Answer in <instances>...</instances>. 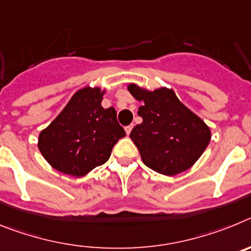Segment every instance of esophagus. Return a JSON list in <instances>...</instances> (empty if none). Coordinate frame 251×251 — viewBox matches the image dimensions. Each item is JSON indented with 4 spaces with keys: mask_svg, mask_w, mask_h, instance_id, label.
Returning a JSON list of instances; mask_svg holds the SVG:
<instances>
[{
    "mask_svg": "<svg viewBox=\"0 0 251 251\" xmlns=\"http://www.w3.org/2000/svg\"><path fill=\"white\" fill-rule=\"evenodd\" d=\"M133 129V124H130V126H128V127H126V133H127L128 136L130 134V132H132Z\"/></svg>",
    "mask_w": 251,
    "mask_h": 251,
    "instance_id": "obj_1",
    "label": "esophagus"
}]
</instances>
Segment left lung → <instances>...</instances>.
<instances>
[{
	"label": "left lung",
	"instance_id": "obj_1",
	"mask_svg": "<svg viewBox=\"0 0 251 251\" xmlns=\"http://www.w3.org/2000/svg\"><path fill=\"white\" fill-rule=\"evenodd\" d=\"M128 90L136 100L143 101L138 109L143 122L129 136L143 163L165 176L192 167L211 141L207 124L167 86L148 90L130 83Z\"/></svg>",
	"mask_w": 251,
	"mask_h": 251
}]
</instances>
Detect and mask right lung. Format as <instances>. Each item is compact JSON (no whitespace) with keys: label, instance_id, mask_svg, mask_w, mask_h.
Listing matches in <instances>:
<instances>
[{"label":"right lung","instance_id":"right-lung-1","mask_svg":"<svg viewBox=\"0 0 251 251\" xmlns=\"http://www.w3.org/2000/svg\"><path fill=\"white\" fill-rule=\"evenodd\" d=\"M105 89L84 86L39 134L37 147L52 168L83 177L105 163L113 147L126 136L113 106H101Z\"/></svg>","mask_w":251,"mask_h":251}]
</instances>
